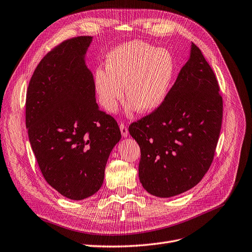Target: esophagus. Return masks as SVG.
<instances>
[{"instance_id": "1", "label": "esophagus", "mask_w": 252, "mask_h": 252, "mask_svg": "<svg viewBox=\"0 0 252 252\" xmlns=\"http://www.w3.org/2000/svg\"><path fill=\"white\" fill-rule=\"evenodd\" d=\"M120 130H121V133H122V135H123L124 137L128 136L129 131H128V128H127L126 124H124V123H121V124H120Z\"/></svg>"}]
</instances>
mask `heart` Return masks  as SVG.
I'll return each instance as SVG.
<instances>
[{
    "label": "heart",
    "instance_id": "obj_1",
    "mask_svg": "<svg viewBox=\"0 0 252 252\" xmlns=\"http://www.w3.org/2000/svg\"><path fill=\"white\" fill-rule=\"evenodd\" d=\"M174 60L165 49L143 41L120 46L107 56L106 67L95 70L94 84L99 103L114 113L124 97L129 109L150 113L164 101L174 75Z\"/></svg>",
    "mask_w": 252,
    "mask_h": 252
}]
</instances>
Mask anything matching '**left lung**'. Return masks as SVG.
I'll return each mask as SVG.
<instances>
[{
    "label": "left lung",
    "instance_id": "8db88e82",
    "mask_svg": "<svg viewBox=\"0 0 252 252\" xmlns=\"http://www.w3.org/2000/svg\"><path fill=\"white\" fill-rule=\"evenodd\" d=\"M214 71L192 43L187 63L164 101L129 126L140 148L138 176L158 197L194 187L213 162L223 102Z\"/></svg>",
    "mask_w": 252,
    "mask_h": 252
}]
</instances>
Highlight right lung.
Listing matches in <instances>:
<instances>
[{
  "instance_id": "obj_1",
  "label": "right lung",
  "mask_w": 252,
  "mask_h": 252,
  "mask_svg": "<svg viewBox=\"0 0 252 252\" xmlns=\"http://www.w3.org/2000/svg\"><path fill=\"white\" fill-rule=\"evenodd\" d=\"M91 36L58 44L30 79L26 126L46 182L67 198L93 195L103 183L108 156L121 139L117 121L98 108L84 56Z\"/></svg>"
}]
</instances>
